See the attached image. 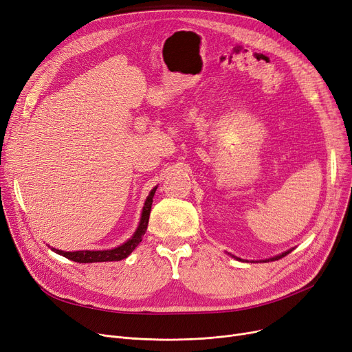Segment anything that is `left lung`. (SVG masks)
Returning <instances> with one entry per match:
<instances>
[{
  "label": "left lung",
  "instance_id": "8db88e82",
  "mask_svg": "<svg viewBox=\"0 0 352 352\" xmlns=\"http://www.w3.org/2000/svg\"><path fill=\"white\" fill-rule=\"evenodd\" d=\"M294 250V248L292 249H288V250H285V252H282V254H279V255H276V256H272V258H267V259H261V261H256V262H272V261H278V259H280V258H283V256H287L288 254H291ZM232 258H236V256H233V255H230ZM236 259H239V258H236Z\"/></svg>",
  "mask_w": 352,
  "mask_h": 352
}]
</instances>
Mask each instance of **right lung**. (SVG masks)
I'll return each mask as SVG.
<instances>
[{
	"instance_id": "1",
	"label": "right lung",
	"mask_w": 352,
	"mask_h": 352,
	"mask_svg": "<svg viewBox=\"0 0 352 352\" xmlns=\"http://www.w3.org/2000/svg\"><path fill=\"white\" fill-rule=\"evenodd\" d=\"M157 186H155L152 190H150L148 196L146 197V202L142 210V216H140V221L138 225V229L135 230V233L122 245L116 246L113 249H103V250H74V252H65V250L61 249H56L52 248V250H54L56 254L78 262V263H93V262H113V261H122L126 259L133 250H135L139 243L142 242L147 225H148V216H150V210H152V204H153V197L156 193Z\"/></svg>"
}]
</instances>
